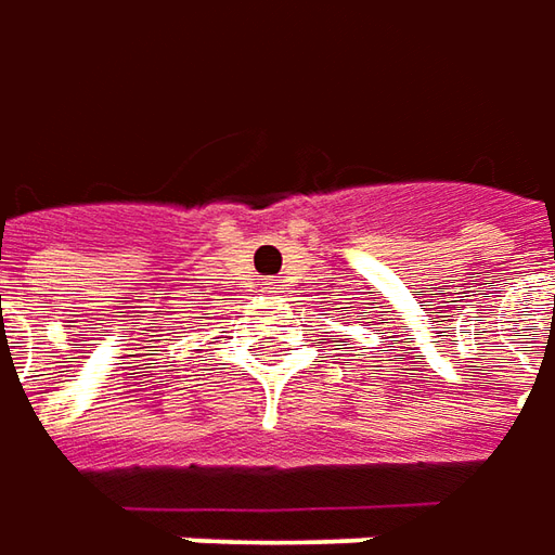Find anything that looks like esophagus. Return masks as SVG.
<instances>
[{
    "instance_id": "esophagus-1",
    "label": "esophagus",
    "mask_w": 555,
    "mask_h": 555,
    "mask_svg": "<svg viewBox=\"0 0 555 555\" xmlns=\"http://www.w3.org/2000/svg\"><path fill=\"white\" fill-rule=\"evenodd\" d=\"M260 288H263V292H273V288H276V282H263Z\"/></svg>"
}]
</instances>
